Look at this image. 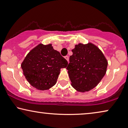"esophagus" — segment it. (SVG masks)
Returning a JSON list of instances; mask_svg holds the SVG:
<instances>
[{
    "label": "esophagus",
    "mask_w": 128,
    "mask_h": 128,
    "mask_svg": "<svg viewBox=\"0 0 128 128\" xmlns=\"http://www.w3.org/2000/svg\"><path fill=\"white\" fill-rule=\"evenodd\" d=\"M64 58H66V60L68 61V62H69V57H68V56H65V57H64Z\"/></svg>",
    "instance_id": "esophagus-1"
}]
</instances>
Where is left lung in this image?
Here are the masks:
<instances>
[{"label":"left lung","instance_id":"8db88e82","mask_svg":"<svg viewBox=\"0 0 128 128\" xmlns=\"http://www.w3.org/2000/svg\"><path fill=\"white\" fill-rule=\"evenodd\" d=\"M72 52L66 67L72 86L79 92L91 90L105 75L108 66L105 57L91 43L79 44Z\"/></svg>","mask_w":128,"mask_h":128}]
</instances>
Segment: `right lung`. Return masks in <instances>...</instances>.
I'll return each mask as SVG.
<instances>
[{"label": "right lung", "instance_id": "right-lung-1", "mask_svg": "<svg viewBox=\"0 0 128 128\" xmlns=\"http://www.w3.org/2000/svg\"><path fill=\"white\" fill-rule=\"evenodd\" d=\"M68 62L52 45L39 44L28 53L21 64L26 79L32 86L46 90L56 83L60 69Z\"/></svg>", "mask_w": 128, "mask_h": 128}]
</instances>
